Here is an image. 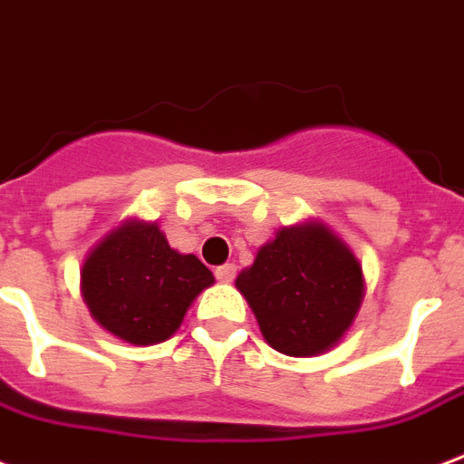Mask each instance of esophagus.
I'll return each mask as SVG.
<instances>
[{
	"label": "esophagus",
	"instance_id": "obj_1",
	"mask_svg": "<svg viewBox=\"0 0 464 464\" xmlns=\"http://www.w3.org/2000/svg\"><path fill=\"white\" fill-rule=\"evenodd\" d=\"M217 279L218 282H226V285L233 282V279H236V265L226 263L221 265V267H217Z\"/></svg>",
	"mask_w": 464,
	"mask_h": 464
}]
</instances>
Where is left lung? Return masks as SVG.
<instances>
[{
    "label": "left lung",
    "mask_w": 464,
    "mask_h": 464,
    "mask_svg": "<svg viewBox=\"0 0 464 464\" xmlns=\"http://www.w3.org/2000/svg\"><path fill=\"white\" fill-rule=\"evenodd\" d=\"M272 348L309 358L341 341L358 316L365 277L358 257L318 221L289 226L236 279Z\"/></svg>",
    "instance_id": "1"
}]
</instances>
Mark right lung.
<instances>
[{
  "label": "right lung",
  "instance_id": "obj_1",
  "mask_svg": "<svg viewBox=\"0 0 464 464\" xmlns=\"http://www.w3.org/2000/svg\"><path fill=\"white\" fill-rule=\"evenodd\" d=\"M80 277L92 318L133 345L168 341L197 295L214 285L199 257L172 250L158 224L136 218L92 247Z\"/></svg>",
  "mask_w": 464,
  "mask_h": 464
}]
</instances>
